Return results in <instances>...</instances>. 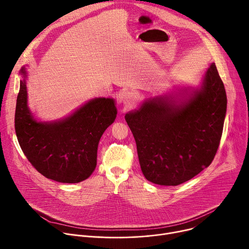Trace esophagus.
<instances>
[{
  "label": "esophagus",
  "instance_id": "obj_1",
  "mask_svg": "<svg viewBox=\"0 0 249 249\" xmlns=\"http://www.w3.org/2000/svg\"><path fill=\"white\" fill-rule=\"evenodd\" d=\"M136 99H137L136 93L131 92V91L124 92L121 95V102L123 103V105L125 106L126 108H128V107H130V106H132L135 103Z\"/></svg>",
  "mask_w": 249,
  "mask_h": 249
}]
</instances>
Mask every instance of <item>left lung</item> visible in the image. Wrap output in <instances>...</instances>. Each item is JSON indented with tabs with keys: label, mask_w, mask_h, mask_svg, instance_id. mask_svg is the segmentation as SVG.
<instances>
[{
	"label": "left lung",
	"mask_w": 249,
	"mask_h": 249,
	"mask_svg": "<svg viewBox=\"0 0 249 249\" xmlns=\"http://www.w3.org/2000/svg\"><path fill=\"white\" fill-rule=\"evenodd\" d=\"M227 94L215 63L198 85L147 98L125 115L149 181L176 186L208 167L221 141Z\"/></svg>",
	"instance_id": "1"
}]
</instances>
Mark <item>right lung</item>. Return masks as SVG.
<instances>
[{
	"label": "right lung",
	"mask_w": 249,
	"mask_h": 249,
	"mask_svg": "<svg viewBox=\"0 0 249 249\" xmlns=\"http://www.w3.org/2000/svg\"><path fill=\"white\" fill-rule=\"evenodd\" d=\"M20 69L15 128L19 146L38 172L61 183H78L96 166L99 140L116 118V101L94 97L52 121L35 117L28 106L27 69Z\"/></svg>",
	"instance_id": "add662e5"
}]
</instances>
